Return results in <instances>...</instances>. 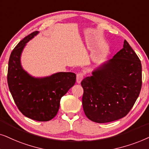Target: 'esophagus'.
Masks as SVG:
<instances>
[{
	"label": "esophagus",
	"instance_id": "obj_1",
	"mask_svg": "<svg viewBox=\"0 0 149 149\" xmlns=\"http://www.w3.org/2000/svg\"><path fill=\"white\" fill-rule=\"evenodd\" d=\"M83 78H84V74H83L82 73H78V74H77L76 81L78 84H80V83L82 82Z\"/></svg>",
	"mask_w": 149,
	"mask_h": 149
}]
</instances>
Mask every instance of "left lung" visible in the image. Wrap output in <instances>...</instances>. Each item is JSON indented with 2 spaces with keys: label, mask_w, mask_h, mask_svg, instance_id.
Returning <instances> with one entry per match:
<instances>
[{
  "label": "left lung",
  "mask_w": 149,
  "mask_h": 149,
  "mask_svg": "<svg viewBox=\"0 0 149 149\" xmlns=\"http://www.w3.org/2000/svg\"><path fill=\"white\" fill-rule=\"evenodd\" d=\"M82 106L87 118L104 123L118 120L134 106L142 87V65L127 41L110 60L81 82Z\"/></svg>",
  "instance_id": "8db88e82"
}]
</instances>
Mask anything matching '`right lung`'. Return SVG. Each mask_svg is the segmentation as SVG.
<instances>
[{"label": "right lung", "mask_w": 149, "mask_h": 149, "mask_svg": "<svg viewBox=\"0 0 149 149\" xmlns=\"http://www.w3.org/2000/svg\"><path fill=\"white\" fill-rule=\"evenodd\" d=\"M39 33H31L13 49L8 65L7 82L15 104L25 116L37 121H48L56 115L61 99L75 84L76 75L58 72L36 78L23 69L21 65L23 49Z\"/></svg>", "instance_id": "obj_1"}]
</instances>
